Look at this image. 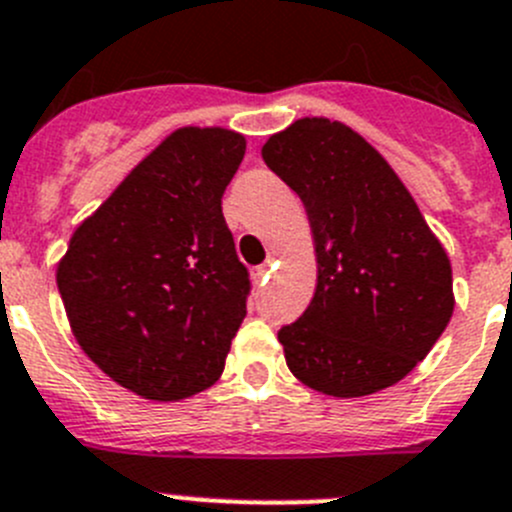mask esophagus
<instances>
[{"instance_id":"esophagus-1","label":"esophagus","mask_w":512,"mask_h":512,"mask_svg":"<svg viewBox=\"0 0 512 512\" xmlns=\"http://www.w3.org/2000/svg\"><path fill=\"white\" fill-rule=\"evenodd\" d=\"M274 261H276V256H269V259H266L264 264L256 266V269H253V279H256V281H266V279H269L271 269H274Z\"/></svg>"}]
</instances>
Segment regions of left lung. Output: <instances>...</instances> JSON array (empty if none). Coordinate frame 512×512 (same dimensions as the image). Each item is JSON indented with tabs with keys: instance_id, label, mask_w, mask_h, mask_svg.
Wrapping results in <instances>:
<instances>
[{
	"instance_id": "8db88e82",
	"label": "left lung",
	"mask_w": 512,
	"mask_h": 512,
	"mask_svg": "<svg viewBox=\"0 0 512 512\" xmlns=\"http://www.w3.org/2000/svg\"><path fill=\"white\" fill-rule=\"evenodd\" d=\"M261 155L299 193L319 266L311 304L279 332L291 374L332 397L392 387L455 309L445 248L387 160L344 123L301 118Z\"/></svg>"
}]
</instances>
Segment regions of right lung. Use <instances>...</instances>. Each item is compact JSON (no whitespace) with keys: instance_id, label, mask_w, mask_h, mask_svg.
Segmentation results:
<instances>
[{"instance_id":"add662e5","label":"right lung","mask_w":512,"mask_h":512,"mask_svg":"<svg viewBox=\"0 0 512 512\" xmlns=\"http://www.w3.org/2000/svg\"><path fill=\"white\" fill-rule=\"evenodd\" d=\"M246 153L226 128L170 133L72 233L57 289L82 352L155 402L211 387L251 291L221 198Z\"/></svg>"}]
</instances>
